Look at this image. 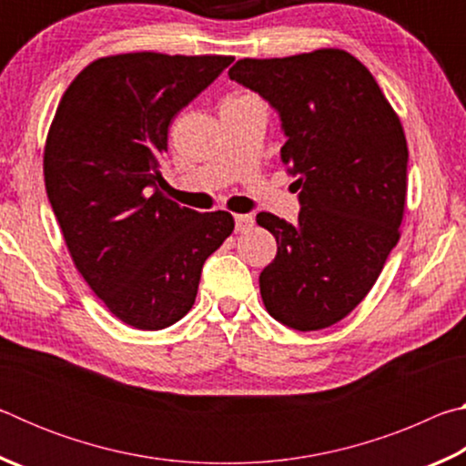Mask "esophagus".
Returning a JSON list of instances; mask_svg holds the SVG:
<instances>
[{
    "label": "esophagus",
    "mask_w": 466,
    "mask_h": 466,
    "mask_svg": "<svg viewBox=\"0 0 466 466\" xmlns=\"http://www.w3.org/2000/svg\"><path fill=\"white\" fill-rule=\"evenodd\" d=\"M234 222H236V230L238 232H248L252 226H255V218L250 214H238L234 216Z\"/></svg>",
    "instance_id": "34e87169"
}]
</instances>
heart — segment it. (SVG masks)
<instances>
[{
    "instance_id": "1",
    "label": "heart",
    "mask_w": 466,
    "mask_h": 466,
    "mask_svg": "<svg viewBox=\"0 0 466 466\" xmlns=\"http://www.w3.org/2000/svg\"><path fill=\"white\" fill-rule=\"evenodd\" d=\"M244 98H252V96H248V94H236V96L226 98V102H236V100H244Z\"/></svg>"
}]
</instances>
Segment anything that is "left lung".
Returning <instances> with one entry per match:
<instances>
[{
    "label": "left lung",
    "mask_w": 466,
    "mask_h": 466,
    "mask_svg": "<svg viewBox=\"0 0 466 466\" xmlns=\"http://www.w3.org/2000/svg\"><path fill=\"white\" fill-rule=\"evenodd\" d=\"M230 80L278 108L296 175L298 222L261 211L278 240L258 278L267 312L296 330L343 320L368 296L400 238L407 139L399 115L364 63L343 49L240 59Z\"/></svg>",
    "instance_id": "left-lung-1"
}]
</instances>
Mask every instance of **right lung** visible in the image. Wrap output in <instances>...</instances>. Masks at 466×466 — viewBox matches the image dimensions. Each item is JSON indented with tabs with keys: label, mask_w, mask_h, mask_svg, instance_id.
<instances>
[{
	"label": "right lung",
	"mask_w": 466,
	"mask_h": 466,
	"mask_svg": "<svg viewBox=\"0 0 466 466\" xmlns=\"http://www.w3.org/2000/svg\"><path fill=\"white\" fill-rule=\"evenodd\" d=\"M232 61L108 55L74 77L55 110L43 156L53 214L76 269L133 329L183 319L205 258L234 230L228 211L197 214L157 188L172 119Z\"/></svg>",
	"instance_id": "1"
}]
</instances>
